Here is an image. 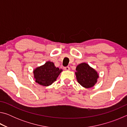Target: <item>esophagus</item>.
Here are the masks:
<instances>
[{"mask_svg":"<svg viewBox=\"0 0 127 127\" xmlns=\"http://www.w3.org/2000/svg\"><path fill=\"white\" fill-rule=\"evenodd\" d=\"M63 69H64V70H70V68L69 67V66H65V67L63 68Z\"/></svg>","mask_w":127,"mask_h":127,"instance_id":"34e87169","label":"esophagus"}]
</instances>
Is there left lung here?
Wrapping results in <instances>:
<instances>
[{
	"label": "left lung",
	"instance_id": "left-lung-1",
	"mask_svg": "<svg viewBox=\"0 0 127 127\" xmlns=\"http://www.w3.org/2000/svg\"><path fill=\"white\" fill-rule=\"evenodd\" d=\"M75 72L77 80L82 86L89 89L93 87L97 81L99 76L96 70L86 63L77 66Z\"/></svg>",
	"mask_w": 127,
	"mask_h": 127
}]
</instances>
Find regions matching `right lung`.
I'll return each mask as SVG.
<instances>
[{"label": "right lung", "mask_w": 127, "mask_h": 127, "mask_svg": "<svg viewBox=\"0 0 127 127\" xmlns=\"http://www.w3.org/2000/svg\"><path fill=\"white\" fill-rule=\"evenodd\" d=\"M62 71V69L56 67L53 62L48 61L33 70L34 78L38 84L49 86L57 80Z\"/></svg>", "instance_id": "right-lung-1"}]
</instances>
